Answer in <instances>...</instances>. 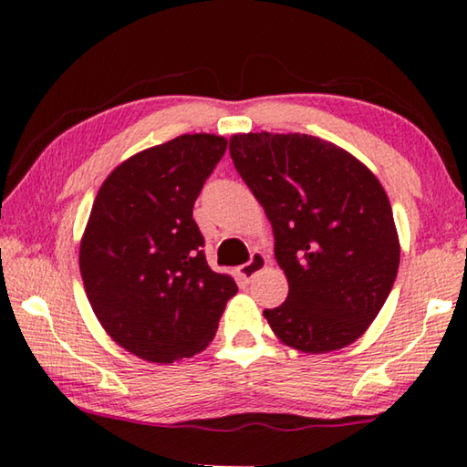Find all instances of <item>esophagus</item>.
Returning <instances> with one entry per match:
<instances>
[{
    "instance_id": "esophagus-1",
    "label": "esophagus",
    "mask_w": 467,
    "mask_h": 467,
    "mask_svg": "<svg viewBox=\"0 0 467 467\" xmlns=\"http://www.w3.org/2000/svg\"><path fill=\"white\" fill-rule=\"evenodd\" d=\"M265 267H267V257L264 255L262 251H255V253H253V255H251V262L239 267V275H241L243 280L249 282V280L253 278V275H255L257 272L265 270Z\"/></svg>"
}]
</instances>
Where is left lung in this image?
<instances>
[{
    "mask_svg": "<svg viewBox=\"0 0 467 467\" xmlns=\"http://www.w3.org/2000/svg\"><path fill=\"white\" fill-rule=\"evenodd\" d=\"M231 158L274 231L288 298L264 317L282 344L326 354L357 342L400 267L389 197L357 156L305 133H234Z\"/></svg>",
    "mask_w": 467,
    "mask_h": 467,
    "instance_id": "left-lung-1",
    "label": "left lung"
}]
</instances>
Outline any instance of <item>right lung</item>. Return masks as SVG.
Here are the masks:
<instances>
[{
	"instance_id": "1",
	"label": "right lung",
	"mask_w": 467,
	"mask_h": 467,
	"mask_svg": "<svg viewBox=\"0 0 467 467\" xmlns=\"http://www.w3.org/2000/svg\"><path fill=\"white\" fill-rule=\"evenodd\" d=\"M226 138L185 133L130 156L100 185L80 241L86 296L102 329L158 365L205 350L226 300L228 274L210 270L193 203Z\"/></svg>"
}]
</instances>
